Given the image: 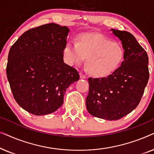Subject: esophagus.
Here are the masks:
<instances>
[{
    "label": "esophagus",
    "mask_w": 154,
    "mask_h": 154,
    "mask_svg": "<svg viewBox=\"0 0 154 154\" xmlns=\"http://www.w3.org/2000/svg\"><path fill=\"white\" fill-rule=\"evenodd\" d=\"M80 78L82 79H85L86 78H87V76L85 74H83V73H80Z\"/></svg>",
    "instance_id": "34e87169"
}]
</instances>
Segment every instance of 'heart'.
<instances>
[{
	"mask_svg": "<svg viewBox=\"0 0 154 154\" xmlns=\"http://www.w3.org/2000/svg\"><path fill=\"white\" fill-rule=\"evenodd\" d=\"M65 60L70 65L82 64L88 57L86 66L97 77H105L116 70L123 62L122 46L104 35L85 33L78 42H69L64 50Z\"/></svg>",
	"mask_w": 154,
	"mask_h": 154,
	"instance_id": "1",
	"label": "heart"
}]
</instances>
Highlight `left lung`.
<instances>
[{
    "label": "left lung",
    "instance_id": "left-lung-1",
    "mask_svg": "<svg viewBox=\"0 0 154 154\" xmlns=\"http://www.w3.org/2000/svg\"><path fill=\"white\" fill-rule=\"evenodd\" d=\"M121 41L124 60L108 76L89 78L86 108L93 116L116 121L138 106L149 78L146 52L131 33L111 29Z\"/></svg>",
    "mask_w": 154,
    "mask_h": 154
}]
</instances>
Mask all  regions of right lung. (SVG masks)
<instances>
[{"label":"right lung","mask_w":154,"mask_h":154,"mask_svg":"<svg viewBox=\"0 0 154 154\" xmlns=\"http://www.w3.org/2000/svg\"><path fill=\"white\" fill-rule=\"evenodd\" d=\"M69 29L50 23L29 29L12 45L6 67L14 100L35 116L52 113L64 103L67 88L79 80L77 70L65 64Z\"/></svg>","instance_id":"right-lung-1"}]
</instances>
